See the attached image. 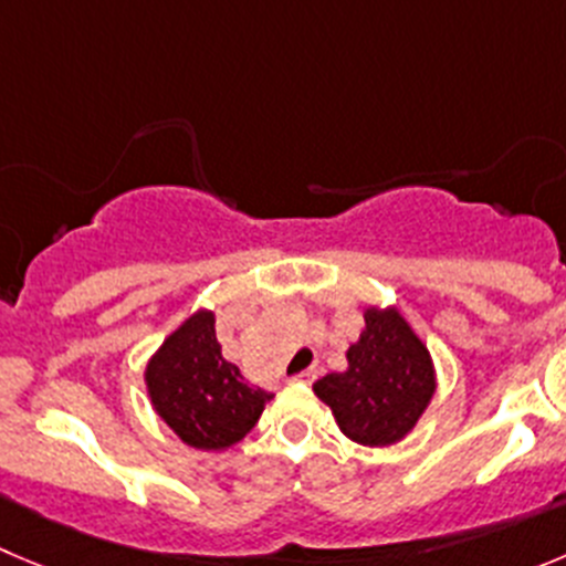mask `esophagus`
<instances>
[{
  "mask_svg": "<svg viewBox=\"0 0 566 566\" xmlns=\"http://www.w3.org/2000/svg\"><path fill=\"white\" fill-rule=\"evenodd\" d=\"M292 380H297V384H314V380H316V369H314V367L303 369V373H297V375H294Z\"/></svg>",
  "mask_w": 566,
  "mask_h": 566,
  "instance_id": "1",
  "label": "esophagus"
}]
</instances>
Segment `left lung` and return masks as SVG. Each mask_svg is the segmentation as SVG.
I'll return each mask as SVG.
<instances>
[{"label":"left lung","mask_w":566,"mask_h":566,"mask_svg":"<svg viewBox=\"0 0 566 566\" xmlns=\"http://www.w3.org/2000/svg\"><path fill=\"white\" fill-rule=\"evenodd\" d=\"M364 333L347 349V373L316 380L338 428L358 444L386 448L417 424L433 397L436 378L428 347L395 308H369Z\"/></svg>","instance_id":"obj_1"}]
</instances>
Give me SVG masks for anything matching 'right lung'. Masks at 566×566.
I'll use <instances>...</instances> for the list:
<instances>
[{"instance_id":"1","label":"right lung","mask_w":566,"mask_h":566,"mask_svg":"<svg viewBox=\"0 0 566 566\" xmlns=\"http://www.w3.org/2000/svg\"><path fill=\"white\" fill-rule=\"evenodd\" d=\"M144 378L160 419L197 450H224L241 441L255 428L263 402L272 400L224 360L211 311L182 322L153 355Z\"/></svg>"}]
</instances>
